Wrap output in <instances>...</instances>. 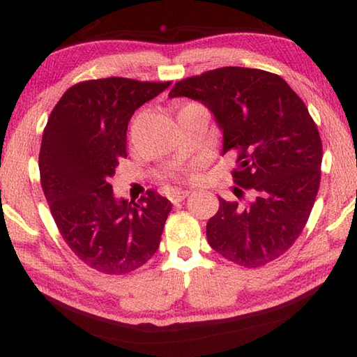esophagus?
Masks as SVG:
<instances>
[{
    "mask_svg": "<svg viewBox=\"0 0 357 357\" xmlns=\"http://www.w3.org/2000/svg\"><path fill=\"white\" fill-rule=\"evenodd\" d=\"M188 195H190V192L188 190H174L169 195V199L172 204H178L181 201H184Z\"/></svg>",
    "mask_w": 357,
    "mask_h": 357,
    "instance_id": "1",
    "label": "esophagus"
}]
</instances>
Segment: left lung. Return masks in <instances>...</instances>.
I'll use <instances>...</instances> for the list:
<instances>
[{"label": "left lung", "mask_w": 357, "mask_h": 357, "mask_svg": "<svg viewBox=\"0 0 357 357\" xmlns=\"http://www.w3.org/2000/svg\"><path fill=\"white\" fill-rule=\"evenodd\" d=\"M169 96L207 105L224 133L222 153H236L233 183L252 192L245 206L219 198L208 244L241 267L278 259L304 230L321 184L322 141L307 105L279 75L247 67L181 79Z\"/></svg>", "instance_id": "left-lung-1"}]
</instances>
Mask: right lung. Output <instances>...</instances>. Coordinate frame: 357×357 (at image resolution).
<instances>
[{
    "instance_id": "right-lung-1",
    "label": "right lung",
    "mask_w": 357,
    "mask_h": 357,
    "mask_svg": "<svg viewBox=\"0 0 357 357\" xmlns=\"http://www.w3.org/2000/svg\"><path fill=\"white\" fill-rule=\"evenodd\" d=\"M172 81L102 78L72 86L52 110L40 150L50 213L66 244L90 268L126 275L156 253L169 199L155 190L116 199L110 178L127 156V126L136 109Z\"/></svg>"
}]
</instances>
